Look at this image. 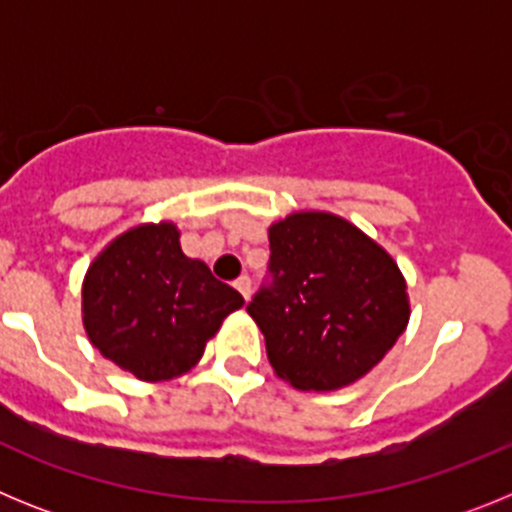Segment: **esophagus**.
Here are the masks:
<instances>
[{"mask_svg": "<svg viewBox=\"0 0 512 512\" xmlns=\"http://www.w3.org/2000/svg\"><path fill=\"white\" fill-rule=\"evenodd\" d=\"M235 289L248 300V297H251V277H248V274H241V277L235 279Z\"/></svg>", "mask_w": 512, "mask_h": 512, "instance_id": "34e87169", "label": "esophagus"}]
</instances>
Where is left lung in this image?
Wrapping results in <instances>:
<instances>
[{
	"mask_svg": "<svg viewBox=\"0 0 512 512\" xmlns=\"http://www.w3.org/2000/svg\"><path fill=\"white\" fill-rule=\"evenodd\" d=\"M271 282L248 302L277 377L330 392L369 374L405 333L408 284L377 241L333 212L269 228Z\"/></svg>",
	"mask_w": 512,
	"mask_h": 512,
	"instance_id": "8db88e82",
	"label": "left lung"
}]
</instances>
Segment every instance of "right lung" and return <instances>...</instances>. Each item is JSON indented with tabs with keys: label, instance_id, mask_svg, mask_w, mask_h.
<instances>
[{
	"label": "right lung",
	"instance_id": "right-lung-1",
	"mask_svg": "<svg viewBox=\"0 0 512 512\" xmlns=\"http://www.w3.org/2000/svg\"><path fill=\"white\" fill-rule=\"evenodd\" d=\"M243 297L189 259L174 223L135 225L99 253L81 284L94 348L143 382L182 377Z\"/></svg>",
	"mask_w": 512,
	"mask_h": 512
}]
</instances>
